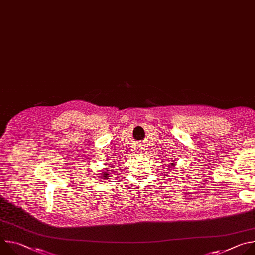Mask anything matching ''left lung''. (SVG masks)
Wrapping results in <instances>:
<instances>
[{"label":"left lung","instance_id":"8db88e82","mask_svg":"<svg viewBox=\"0 0 255 255\" xmlns=\"http://www.w3.org/2000/svg\"><path fill=\"white\" fill-rule=\"evenodd\" d=\"M169 166H170V168H169V169H172V167L174 166V161H173V163H170V164H169Z\"/></svg>","mask_w":255,"mask_h":255}]
</instances>
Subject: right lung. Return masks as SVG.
I'll return each mask as SVG.
<instances>
[{
	"label": "right lung",
	"mask_w": 255,
	"mask_h": 255,
	"mask_svg": "<svg viewBox=\"0 0 255 255\" xmlns=\"http://www.w3.org/2000/svg\"><path fill=\"white\" fill-rule=\"evenodd\" d=\"M101 174H102V176H101V177H105V178L110 177V174H109V172H108V171H106V170L101 171Z\"/></svg>",
	"instance_id": "obj_1"
}]
</instances>
